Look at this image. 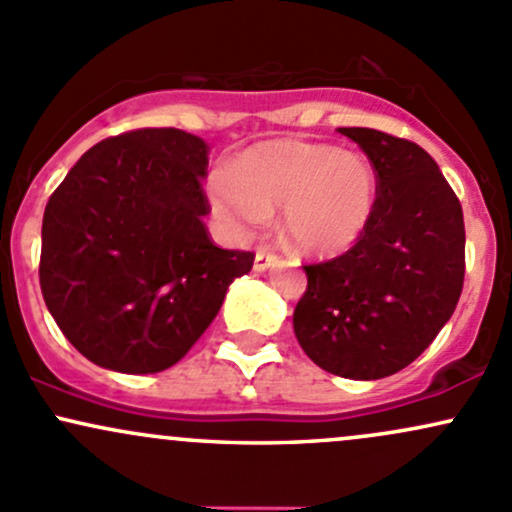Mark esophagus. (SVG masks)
I'll use <instances>...</instances> for the list:
<instances>
[{"label": "esophagus", "mask_w": 512, "mask_h": 512, "mask_svg": "<svg viewBox=\"0 0 512 512\" xmlns=\"http://www.w3.org/2000/svg\"><path fill=\"white\" fill-rule=\"evenodd\" d=\"M279 265V257L274 255V252L265 250V247H260V250L255 252V272H267V269H274Z\"/></svg>", "instance_id": "obj_1"}]
</instances>
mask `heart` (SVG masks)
Returning a JSON list of instances; mask_svg holds the SVG:
<instances>
[{"label": "heart", "mask_w": 512, "mask_h": 512, "mask_svg": "<svg viewBox=\"0 0 512 512\" xmlns=\"http://www.w3.org/2000/svg\"><path fill=\"white\" fill-rule=\"evenodd\" d=\"M218 221L235 235L257 233L282 209L291 250L306 257H338L359 243L379 204L372 160L333 145L267 140L235 157L209 184Z\"/></svg>", "instance_id": "1"}]
</instances>
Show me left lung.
I'll list each match as a JSON object with an SVG mask.
<instances>
[{
  "label": "left lung",
  "mask_w": 512,
  "mask_h": 512,
  "mask_svg": "<svg viewBox=\"0 0 512 512\" xmlns=\"http://www.w3.org/2000/svg\"><path fill=\"white\" fill-rule=\"evenodd\" d=\"M379 174L367 233L345 255L308 265L294 333L320 369L374 381L423 355L464 284V216L420 145L374 128H338Z\"/></svg>",
  "instance_id": "obj_1"
}]
</instances>
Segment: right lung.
Masks as SVG:
<instances>
[{"label":"right lung","mask_w":512,"mask_h":512,"mask_svg":"<svg viewBox=\"0 0 512 512\" xmlns=\"http://www.w3.org/2000/svg\"><path fill=\"white\" fill-rule=\"evenodd\" d=\"M209 143L143 128L89 148L48 199L41 291L89 362L155 374L192 350L255 255L206 233Z\"/></svg>","instance_id":"obj_1"}]
</instances>
